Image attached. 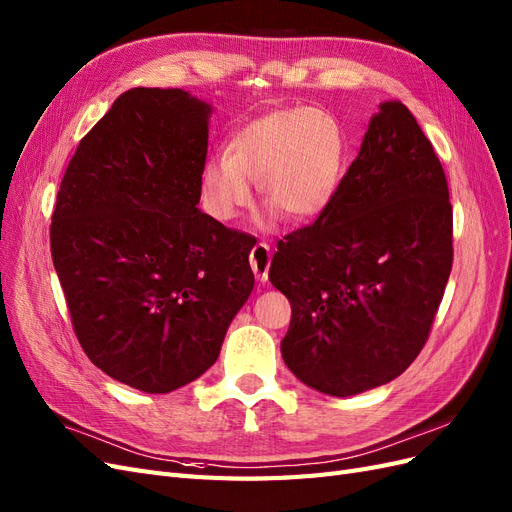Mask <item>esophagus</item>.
I'll return each mask as SVG.
<instances>
[{
    "label": "esophagus",
    "mask_w": 512,
    "mask_h": 512,
    "mask_svg": "<svg viewBox=\"0 0 512 512\" xmlns=\"http://www.w3.org/2000/svg\"><path fill=\"white\" fill-rule=\"evenodd\" d=\"M250 265L258 282L269 280V267H271V247L265 241H258L250 252Z\"/></svg>",
    "instance_id": "34e87169"
}]
</instances>
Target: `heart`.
Segmentation results:
<instances>
[{"instance_id":"obj_1","label":"heart","mask_w":512,"mask_h":512,"mask_svg":"<svg viewBox=\"0 0 512 512\" xmlns=\"http://www.w3.org/2000/svg\"><path fill=\"white\" fill-rule=\"evenodd\" d=\"M346 134L327 111H277L245 126L226 147V158L203 168V190L220 220L250 203L247 179L269 205L292 220L318 215L342 181Z\"/></svg>"}]
</instances>
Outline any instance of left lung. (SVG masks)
I'll list each match as a JSON object with an SVG mask.
<instances>
[{"label":"left lung","instance_id":"left-lung-1","mask_svg":"<svg viewBox=\"0 0 512 512\" xmlns=\"http://www.w3.org/2000/svg\"><path fill=\"white\" fill-rule=\"evenodd\" d=\"M451 269L444 168L408 108L384 102L327 209L277 241L288 369L335 397L391 382L423 350Z\"/></svg>","mask_w":512,"mask_h":512}]
</instances>
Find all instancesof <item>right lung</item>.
<instances>
[{
  "mask_svg": "<svg viewBox=\"0 0 512 512\" xmlns=\"http://www.w3.org/2000/svg\"><path fill=\"white\" fill-rule=\"evenodd\" d=\"M209 111L181 89H128L81 138L51 218L76 339L145 393L203 376L254 288V237L196 207Z\"/></svg>",
  "mask_w": 512,
  "mask_h": 512,
  "instance_id": "1",
  "label": "right lung"
}]
</instances>
